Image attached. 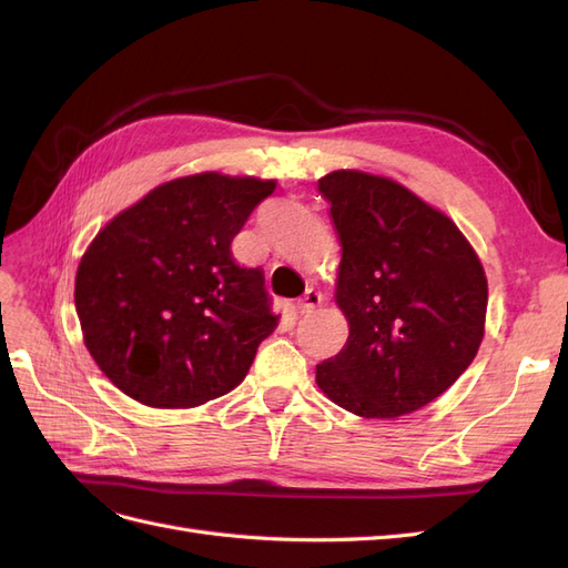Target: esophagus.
<instances>
[{
	"mask_svg": "<svg viewBox=\"0 0 568 568\" xmlns=\"http://www.w3.org/2000/svg\"><path fill=\"white\" fill-rule=\"evenodd\" d=\"M320 303H322V294H320V291L307 288L305 294L298 298L296 311H298L301 315H311V313L315 311V307H320Z\"/></svg>",
	"mask_w": 568,
	"mask_h": 568,
	"instance_id": "1",
	"label": "esophagus"
}]
</instances>
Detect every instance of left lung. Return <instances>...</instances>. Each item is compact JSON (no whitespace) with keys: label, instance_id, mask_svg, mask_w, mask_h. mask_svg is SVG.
I'll return each instance as SVG.
<instances>
[{"label":"left lung","instance_id":"left-lung-1","mask_svg":"<svg viewBox=\"0 0 568 568\" xmlns=\"http://www.w3.org/2000/svg\"><path fill=\"white\" fill-rule=\"evenodd\" d=\"M317 186L343 246L336 303L351 324L346 346L317 365V384L353 415H409L476 357L484 267L455 222L398 182L336 170Z\"/></svg>","mask_w":568,"mask_h":568}]
</instances>
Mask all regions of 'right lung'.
Instances as JSON below:
<instances>
[{"label":"right lung","instance_id":"1","mask_svg":"<svg viewBox=\"0 0 568 568\" xmlns=\"http://www.w3.org/2000/svg\"><path fill=\"white\" fill-rule=\"evenodd\" d=\"M274 182L203 173L161 184L82 255L75 311L109 379L151 407H194L242 384L280 324L261 267L232 239Z\"/></svg>","mask_w":568,"mask_h":568}]
</instances>
